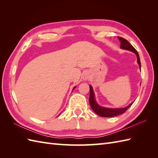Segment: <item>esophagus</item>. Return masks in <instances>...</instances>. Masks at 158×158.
<instances>
[{
  "label": "esophagus",
  "instance_id": "obj_1",
  "mask_svg": "<svg viewBox=\"0 0 158 158\" xmlns=\"http://www.w3.org/2000/svg\"><path fill=\"white\" fill-rule=\"evenodd\" d=\"M83 78L84 80H88L89 79V75L87 73H85L84 75H83Z\"/></svg>",
  "mask_w": 158,
  "mask_h": 158
}]
</instances>
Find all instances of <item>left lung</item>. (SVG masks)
Listing matches in <instances>:
<instances>
[{"label": "left lung", "mask_w": 158, "mask_h": 158, "mask_svg": "<svg viewBox=\"0 0 158 158\" xmlns=\"http://www.w3.org/2000/svg\"><path fill=\"white\" fill-rule=\"evenodd\" d=\"M118 39L121 43L120 48L123 49L129 50L130 52H132L135 53L137 57V62H138L140 69L141 68V65H140V58L138 52H137L135 48L130 44V43L127 41L126 39H123L122 37H120L118 36ZM89 105L91 106L92 110L94 111L97 115H98L101 117H112L119 115L121 114H123L125 113L126 110L128 109L131 105H132V103H131L126 107H124V108H121V109H110V108H106V107H102L98 105V103L94 99V93L93 92V88L91 85H89Z\"/></svg>", "instance_id": "left-lung-1"}]
</instances>
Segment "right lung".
Here are the masks:
<instances>
[{
  "label": "right lung",
  "instance_id": "obj_1",
  "mask_svg": "<svg viewBox=\"0 0 158 158\" xmlns=\"http://www.w3.org/2000/svg\"><path fill=\"white\" fill-rule=\"evenodd\" d=\"M75 88H73V89H75Z\"/></svg>",
  "mask_w": 158,
  "mask_h": 158
}]
</instances>
